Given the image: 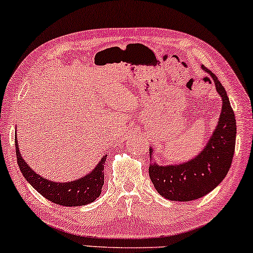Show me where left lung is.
Here are the masks:
<instances>
[{
    "label": "left lung",
    "mask_w": 253,
    "mask_h": 253,
    "mask_svg": "<svg viewBox=\"0 0 253 253\" xmlns=\"http://www.w3.org/2000/svg\"><path fill=\"white\" fill-rule=\"evenodd\" d=\"M222 97L219 121L206 148L190 161L175 166L150 165L149 177L158 193L170 201L188 202L206 196L226 176L231 167L236 145V119L225 88L210 70ZM150 154L153 153L152 149ZM152 158V156H150Z\"/></svg>",
    "instance_id": "left-lung-1"
}]
</instances>
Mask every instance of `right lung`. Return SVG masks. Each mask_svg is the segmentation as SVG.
<instances>
[{
  "mask_svg": "<svg viewBox=\"0 0 253 253\" xmlns=\"http://www.w3.org/2000/svg\"><path fill=\"white\" fill-rule=\"evenodd\" d=\"M16 156H17V164L29 183L40 193L42 196L45 197L51 202L59 204L63 207H78L85 206L97 200L101 193V188L104 185V166L106 161V155L100 160L97 167L93 169L91 174L72 182H52L47 181L46 178L42 177L27 165L22 158L18 143L15 137Z\"/></svg>",
  "mask_w": 253,
  "mask_h": 253,
  "instance_id": "obj_1",
  "label": "right lung"
}]
</instances>
